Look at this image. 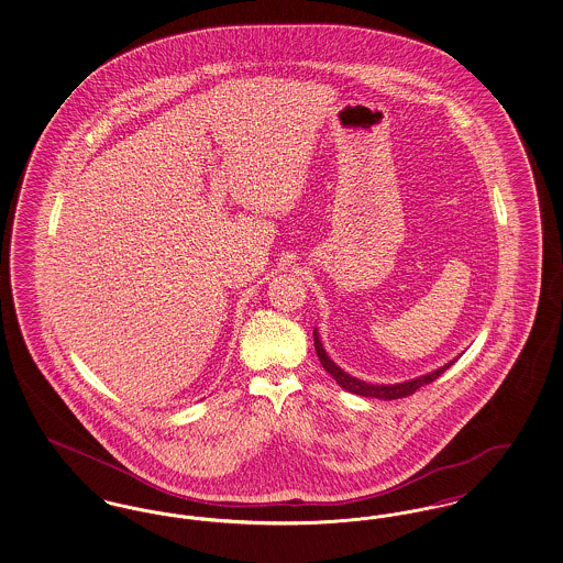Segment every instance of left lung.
<instances>
[{"label": "left lung", "instance_id": "obj_1", "mask_svg": "<svg viewBox=\"0 0 563 563\" xmlns=\"http://www.w3.org/2000/svg\"><path fill=\"white\" fill-rule=\"evenodd\" d=\"M314 350H317V354H319V361H321L322 367H324L329 374L333 375V379H335L342 388H346L349 393H354V395H361V397H375V399H384V401L402 399V397L413 395L418 388H422V386H427L430 382H434L448 367L454 365V361H450L445 367H439V369L432 372V374L422 375V377H416V379H409V382H402V384H393V386H377V384H367V382H363V379H356V377H352V375L346 374V372H342V369L327 356V352L322 350L321 340H319V333H317V331H314Z\"/></svg>", "mask_w": 563, "mask_h": 563}]
</instances>
